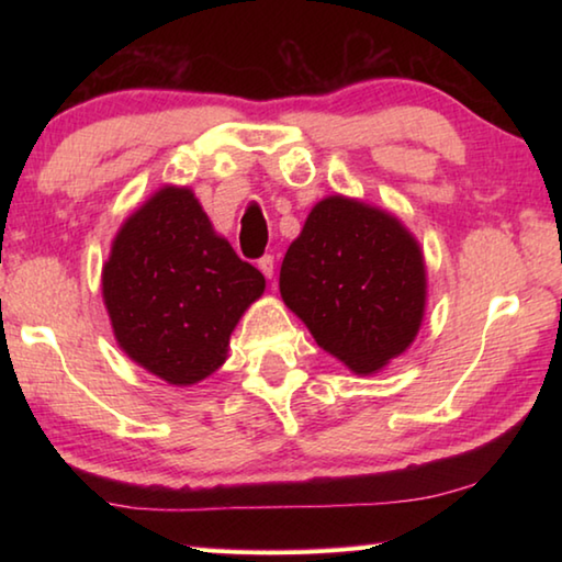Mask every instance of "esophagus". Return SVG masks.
<instances>
[{
	"instance_id": "obj_1",
	"label": "esophagus",
	"mask_w": 562,
	"mask_h": 562,
	"mask_svg": "<svg viewBox=\"0 0 562 562\" xmlns=\"http://www.w3.org/2000/svg\"><path fill=\"white\" fill-rule=\"evenodd\" d=\"M258 268H260L265 278L272 280V274H274V258H272V255H262V258L258 260Z\"/></svg>"
}]
</instances>
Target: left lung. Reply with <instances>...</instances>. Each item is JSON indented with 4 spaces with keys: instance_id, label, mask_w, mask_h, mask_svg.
<instances>
[{
    "instance_id": "left-lung-1",
    "label": "left lung",
    "mask_w": 562,
    "mask_h": 562,
    "mask_svg": "<svg viewBox=\"0 0 562 562\" xmlns=\"http://www.w3.org/2000/svg\"><path fill=\"white\" fill-rule=\"evenodd\" d=\"M280 294L322 349L359 376L376 374L424 322V250L389 211L327 195L288 247Z\"/></svg>"
}]
</instances>
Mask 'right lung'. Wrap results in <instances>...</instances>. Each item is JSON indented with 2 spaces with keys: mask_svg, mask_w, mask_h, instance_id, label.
Segmentation results:
<instances>
[{
  "mask_svg": "<svg viewBox=\"0 0 562 562\" xmlns=\"http://www.w3.org/2000/svg\"><path fill=\"white\" fill-rule=\"evenodd\" d=\"M262 292V272L215 233L188 186H164L138 205L101 270L119 347L173 386H193L225 364L233 329Z\"/></svg>",
  "mask_w": 562,
  "mask_h": 562,
  "instance_id": "right-lung-1",
  "label": "right lung"
}]
</instances>
